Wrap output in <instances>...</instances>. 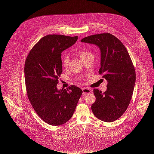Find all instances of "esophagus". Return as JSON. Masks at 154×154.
<instances>
[{"mask_svg": "<svg viewBox=\"0 0 154 154\" xmlns=\"http://www.w3.org/2000/svg\"><path fill=\"white\" fill-rule=\"evenodd\" d=\"M82 91H83V96H85L92 92L91 89L89 88H83Z\"/></svg>", "mask_w": 154, "mask_h": 154, "instance_id": "1", "label": "esophagus"}]
</instances>
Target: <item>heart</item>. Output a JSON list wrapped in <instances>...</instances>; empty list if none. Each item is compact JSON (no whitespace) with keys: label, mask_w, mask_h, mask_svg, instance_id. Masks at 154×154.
Instances as JSON below:
<instances>
[{"label":"heart","mask_w":154,"mask_h":154,"mask_svg":"<svg viewBox=\"0 0 154 154\" xmlns=\"http://www.w3.org/2000/svg\"><path fill=\"white\" fill-rule=\"evenodd\" d=\"M88 54H90V53L88 52H87V51H80V53H78V55L79 57H80L81 60L84 58L87 55H88ZM69 57H67V55H65L64 57H63L62 58V66L63 67H66L67 66H68V63H69Z\"/></svg>","instance_id":"obj_1"}]
</instances>
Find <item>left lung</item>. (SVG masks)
Wrapping results in <instances>:
<instances>
[{"mask_svg": "<svg viewBox=\"0 0 154 154\" xmlns=\"http://www.w3.org/2000/svg\"><path fill=\"white\" fill-rule=\"evenodd\" d=\"M81 42L100 48L99 74L108 82L105 92L94 89L96 101L91 106L92 112L103 122H114L127 109L132 96L136 71L132 60L122 42L109 32L88 36Z\"/></svg>", "mask_w": 154, "mask_h": 154, "instance_id": "left-lung-1", "label": "left lung"}]
</instances>
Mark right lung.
<instances>
[{"label":"right lung","instance_id":"right-lung-1","mask_svg":"<svg viewBox=\"0 0 154 154\" xmlns=\"http://www.w3.org/2000/svg\"><path fill=\"white\" fill-rule=\"evenodd\" d=\"M78 36L48 35L42 38L26 58L24 76L27 96L36 114L49 125L58 126L71 118L82 90L75 85L58 90L62 72V53Z\"/></svg>","mask_w":154,"mask_h":154}]
</instances>
